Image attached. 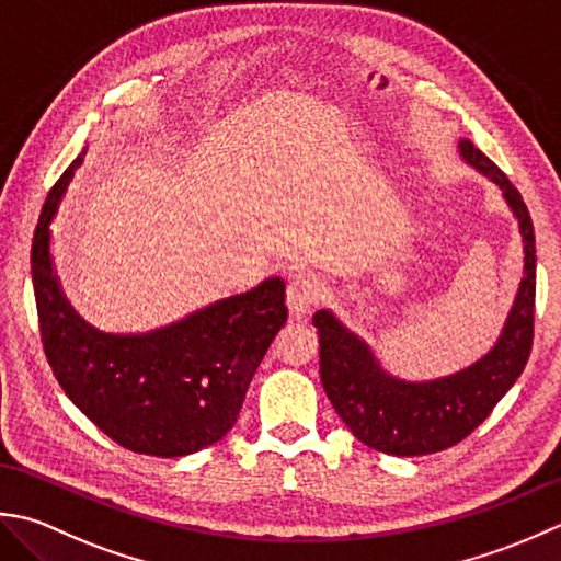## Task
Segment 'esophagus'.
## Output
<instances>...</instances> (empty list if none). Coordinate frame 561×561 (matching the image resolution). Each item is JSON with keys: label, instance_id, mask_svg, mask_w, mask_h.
I'll return each instance as SVG.
<instances>
[{"label": "esophagus", "instance_id": "1", "mask_svg": "<svg viewBox=\"0 0 561 561\" xmlns=\"http://www.w3.org/2000/svg\"><path fill=\"white\" fill-rule=\"evenodd\" d=\"M322 283L314 276H307V273H297V276L290 278L288 290H285V302H288V310L295 319H305L322 300Z\"/></svg>", "mask_w": 561, "mask_h": 561}]
</instances>
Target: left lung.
<instances>
[{
  "instance_id": "obj_1",
  "label": "left lung",
  "mask_w": 561,
  "mask_h": 561,
  "mask_svg": "<svg viewBox=\"0 0 561 561\" xmlns=\"http://www.w3.org/2000/svg\"><path fill=\"white\" fill-rule=\"evenodd\" d=\"M470 167L504 191L518 217L525 268L513 310L496 346L482 360L431 382H407L380 368L365 341L319 310V375L324 392L353 436L373 450L399 457L431 455L465 440L494 411L530 358L535 336V232L518 188L470 140H460Z\"/></svg>"
}]
</instances>
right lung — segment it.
Segmentation results:
<instances>
[{
    "instance_id": "right-lung-1",
    "label": "right lung",
    "mask_w": 561,
    "mask_h": 561,
    "mask_svg": "<svg viewBox=\"0 0 561 561\" xmlns=\"http://www.w3.org/2000/svg\"><path fill=\"white\" fill-rule=\"evenodd\" d=\"M82 150L45 198L31 247L45 358L79 411L123 448L198 453L227 436L259 363L288 319L285 283L268 278L147 334H104L79 317L50 259V220Z\"/></svg>"
}]
</instances>
